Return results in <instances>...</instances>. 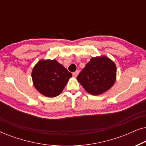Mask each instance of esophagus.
<instances>
[{"mask_svg":"<svg viewBox=\"0 0 146 146\" xmlns=\"http://www.w3.org/2000/svg\"><path fill=\"white\" fill-rule=\"evenodd\" d=\"M78 74H79V71L78 70H76V71L74 72L73 73V76L74 77V78H76L77 76L78 75Z\"/></svg>","mask_w":146,"mask_h":146,"instance_id":"34e87169","label":"esophagus"}]
</instances>
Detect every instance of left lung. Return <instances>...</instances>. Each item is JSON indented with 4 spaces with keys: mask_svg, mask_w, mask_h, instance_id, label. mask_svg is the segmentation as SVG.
<instances>
[{
    "mask_svg": "<svg viewBox=\"0 0 146 146\" xmlns=\"http://www.w3.org/2000/svg\"><path fill=\"white\" fill-rule=\"evenodd\" d=\"M116 78V66L106 56L92 58L77 76L82 87L92 95H100L110 88Z\"/></svg>",
    "mask_w": 146,
    "mask_h": 146,
    "instance_id": "obj_1",
    "label": "left lung"
}]
</instances>
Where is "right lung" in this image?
<instances>
[{
  "label": "right lung",
  "mask_w": 146,
  "mask_h": 146,
  "mask_svg": "<svg viewBox=\"0 0 146 146\" xmlns=\"http://www.w3.org/2000/svg\"><path fill=\"white\" fill-rule=\"evenodd\" d=\"M72 76V73L56 60H41L32 72L36 89L45 96L50 98L58 96Z\"/></svg>",
  "instance_id": "obj_1"
}]
</instances>
